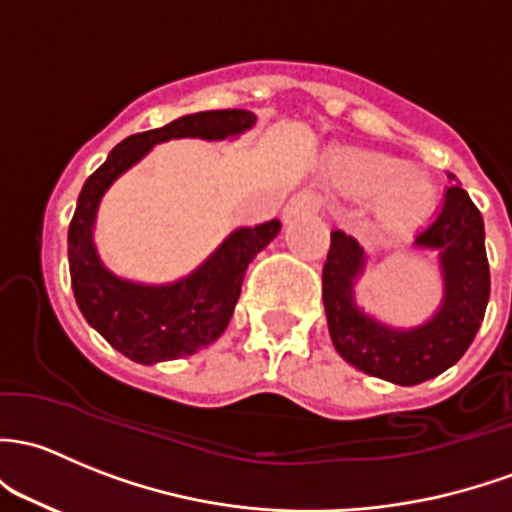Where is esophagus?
Wrapping results in <instances>:
<instances>
[{
	"instance_id": "esophagus-1",
	"label": "esophagus",
	"mask_w": 512,
	"mask_h": 512,
	"mask_svg": "<svg viewBox=\"0 0 512 512\" xmlns=\"http://www.w3.org/2000/svg\"><path fill=\"white\" fill-rule=\"evenodd\" d=\"M324 211V198L314 191H299L284 208V218L294 220L299 215H319Z\"/></svg>"
}]
</instances>
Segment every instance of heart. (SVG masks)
<instances>
[{
    "instance_id": "obj_1",
    "label": "heart",
    "mask_w": 512,
    "mask_h": 512,
    "mask_svg": "<svg viewBox=\"0 0 512 512\" xmlns=\"http://www.w3.org/2000/svg\"><path fill=\"white\" fill-rule=\"evenodd\" d=\"M358 176L373 191L390 188L397 211L414 213L427 201V184L417 174H407L405 164L387 157H363L358 161Z\"/></svg>"
}]
</instances>
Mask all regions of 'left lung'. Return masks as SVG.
Masks as SVG:
<instances>
[{"mask_svg":"<svg viewBox=\"0 0 512 512\" xmlns=\"http://www.w3.org/2000/svg\"><path fill=\"white\" fill-rule=\"evenodd\" d=\"M449 179L454 174L446 171ZM414 245L439 250L444 304L429 324L387 328L353 301V279L363 270V250L343 230H333L324 262V306L328 333L343 360L373 378L419 385L437 378L469 351L491 297L483 215L459 184L444 191L437 218L422 228Z\"/></svg>","mask_w":512,"mask_h":512,"instance_id":"1","label":"left lung"}]
</instances>
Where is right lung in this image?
<instances>
[{
    "label": "right lung",
    "instance_id": "obj_1",
    "mask_svg": "<svg viewBox=\"0 0 512 512\" xmlns=\"http://www.w3.org/2000/svg\"><path fill=\"white\" fill-rule=\"evenodd\" d=\"M255 125L250 110H208L122 139L95 169L78 196L68 228V262L78 309L85 321L134 363L152 365L193 355L225 331L240 299L247 265L279 233V220L240 228L191 277L166 287L117 279L102 267L93 245L95 211L107 186L154 144L176 137L225 139Z\"/></svg>",
    "mask_w": 512,
    "mask_h": 512
}]
</instances>
